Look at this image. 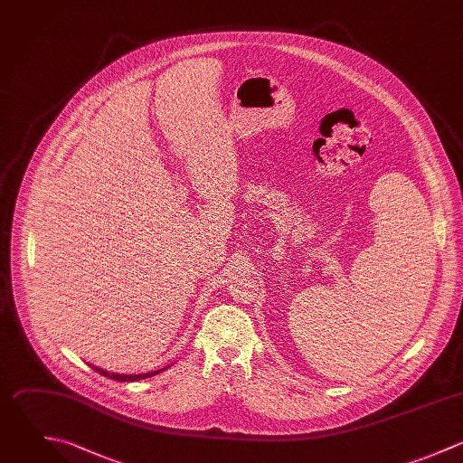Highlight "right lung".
I'll list each match as a JSON object with an SVG mask.
<instances>
[{
	"label": "right lung",
	"mask_w": 463,
	"mask_h": 463,
	"mask_svg": "<svg viewBox=\"0 0 463 463\" xmlns=\"http://www.w3.org/2000/svg\"><path fill=\"white\" fill-rule=\"evenodd\" d=\"M95 372H99L100 375L108 377V379H113V381H118V383H135V381H142V379H147V377H153V375H158L160 372L167 370V368H162V370H156V372H149V373H138V375H126V373H109L102 368H97V366H91Z\"/></svg>",
	"instance_id": "obj_1"
}]
</instances>
